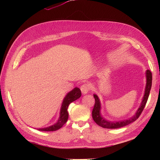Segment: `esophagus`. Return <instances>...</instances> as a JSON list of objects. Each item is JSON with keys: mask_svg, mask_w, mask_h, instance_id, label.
<instances>
[{"mask_svg": "<svg viewBox=\"0 0 160 160\" xmlns=\"http://www.w3.org/2000/svg\"><path fill=\"white\" fill-rule=\"evenodd\" d=\"M81 93L83 95L87 94L89 91V87L88 84H83L81 86Z\"/></svg>", "mask_w": 160, "mask_h": 160, "instance_id": "obj_1", "label": "esophagus"}]
</instances>
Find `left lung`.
<instances>
[{
    "label": "left lung",
    "instance_id": "1",
    "mask_svg": "<svg viewBox=\"0 0 160 160\" xmlns=\"http://www.w3.org/2000/svg\"><path fill=\"white\" fill-rule=\"evenodd\" d=\"M146 88H145L144 95L142 99V101L140 105L139 108L138 109L136 113L132 116L131 118H129L126 120H122L119 121V122H109L108 120H106L104 118H103L101 115V103L100 100L98 98V96L96 94L93 95V97L95 100V103L94 105V108L93 111H92V118H93L94 122L98 124L99 126L102 127L103 128H108V129H118L122 128L124 126L130 124L135 122L141 115L142 112L143 111L145 106L147 103V101L148 99V97L149 95L150 90L152 88V72L149 70H147L146 72Z\"/></svg>",
    "mask_w": 160,
    "mask_h": 160
}]
</instances>
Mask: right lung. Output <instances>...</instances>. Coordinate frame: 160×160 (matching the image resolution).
<instances>
[{
  "instance_id": "right-lung-1",
  "label": "right lung",
  "mask_w": 160,
  "mask_h": 160,
  "mask_svg": "<svg viewBox=\"0 0 160 160\" xmlns=\"http://www.w3.org/2000/svg\"><path fill=\"white\" fill-rule=\"evenodd\" d=\"M81 95V91L79 88H75L71 91H69L67 95L65 97V98L62 101V103L61 105V111H60V115L59 118L58 119L57 123L53 124L49 127H47L44 128H39L37 129L39 131H43V132H53V131H56L60 129L63 126V125L67 122V119L69 118V113L67 111L69 105L73 102L74 101L79 99Z\"/></svg>"
}]
</instances>
